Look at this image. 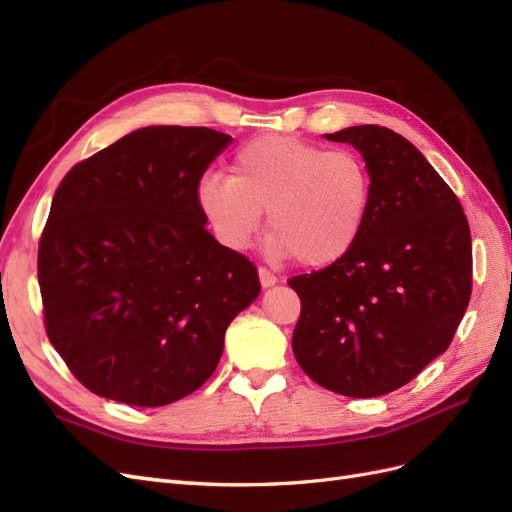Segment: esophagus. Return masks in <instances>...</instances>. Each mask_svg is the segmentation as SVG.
Returning a JSON list of instances; mask_svg holds the SVG:
<instances>
[{
	"label": "esophagus",
	"instance_id": "1",
	"mask_svg": "<svg viewBox=\"0 0 512 512\" xmlns=\"http://www.w3.org/2000/svg\"><path fill=\"white\" fill-rule=\"evenodd\" d=\"M258 280H260V286H262V288H271V286H275L277 277H275L269 269L260 267V269H258Z\"/></svg>",
	"mask_w": 512,
	"mask_h": 512
}]
</instances>
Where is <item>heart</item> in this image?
<instances>
[{
	"label": "heart",
	"instance_id": "heart-1",
	"mask_svg": "<svg viewBox=\"0 0 512 512\" xmlns=\"http://www.w3.org/2000/svg\"><path fill=\"white\" fill-rule=\"evenodd\" d=\"M369 200V170L354 151L275 134L245 143L230 177H207L198 188V205L222 243L245 250L267 211L271 254L305 267L333 265L352 250Z\"/></svg>",
	"mask_w": 512,
	"mask_h": 512
}]
</instances>
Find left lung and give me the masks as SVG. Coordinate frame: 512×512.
Listing matches in <instances>:
<instances>
[{
	"mask_svg": "<svg viewBox=\"0 0 512 512\" xmlns=\"http://www.w3.org/2000/svg\"><path fill=\"white\" fill-rule=\"evenodd\" d=\"M324 138L361 151L371 200L344 258L288 282L301 299L292 350L324 389L380 397L453 342L472 294L470 226L453 190L401 134L352 126Z\"/></svg>",
	"mask_w": 512,
	"mask_h": 512,
	"instance_id": "left-lung-1",
	"label": "left lung"
}]
</instances>
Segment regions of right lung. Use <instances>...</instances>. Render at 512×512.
<instances>
[{
  "mask_svg": "<svg viewBox=\"0 0 512 512\" xmlns=\"http://www.w3.org/2000/svg\"><path fill=\"white\" fill-rule=\"evenodd\" d=\"M232 136L134 130L59 183L38 250L51 344L91 393L156 408L220 363L258 271L205 228L198 183Z\"/></svg>",
  "mask_w": 512,
  "mask_h": 512,
  "instance_id": "obj_1",
  "label": "right lung"
}]
</instances>
